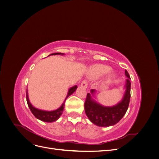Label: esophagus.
<instances>
[{"label": "esophagus", "mask_w": 159, "mask_h": 159, "mask_svg": "<svg viewBox=\"0 0 159 159\" xmlns=\"http://www.w3.org/2000/svg\"><path fill=\"white\" fill-rule=\"evenodd\" d=\"M81 87L84 88H87V87H88V81H87V80L82 81V82L81 83Z\"/></svg>", "instance_id": "esophagus-1"}]
</instances>
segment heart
<instances>
[{
	"label": "heart",
	"mask_w": 159,
	"mask_h": 159,
	"mask_svg": "<svg viewBox=\"0 0 159 159\" xmlns=\"http://www.w3.org/2000/svg\"><path fill=\"white\" fill-rule=\"evenodd\" d=\"M111 71V68L105 65H96L91 68L90 71V75L93 78H99L106 74Z\"/></svg>",
	"instance_id": "1"
}]
</instances>
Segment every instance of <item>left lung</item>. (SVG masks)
<instances>
[{
    "instance_id": "1",
    "label": "left lung",
    "mask_w": 159,
    "mask_h": 159,
    "mask_svg": "<svg viewBox=\"0 0 159 159\" xmlns=\"http://www.w3.org/2000/svg\"><path fill=\"white\" fill-rule=\"evenodd\" d=\"M125 74L127 77L126 80V91L123 100L113 107H103L92 99L89 93L87 94L84 103L85 111L90 121L99 127H109L114 125L121 120L126 113L131 98V81L130 75L125 70ZM91 93L95 92L91 89Z\"/></svg>"
}]
</instances>
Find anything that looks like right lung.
<instances>
[{"label": "right lung", "mask_w": 159, "mask_h": 159, "mask_svg": "<svg viewBox=\"0 0 159 159\" xmlns=\"http://www.w3.org/2000/svg\"><path fill=\"white\" fill-rule=\"evenodd\" d=\"M57 54H61V53H54V54H51L50 55H57ZM77 88H78V87H77V85H75V86H74V87L71 88L69 89L68 95H67L66 99L68 98L71 94H72L74 92L75 89H77ZM26 96L27 103H28V107H29V108L31 111V112L37 119L41 120V121H42L49 122V123L55 121H56L57 119H59V117L61 116V115L62 114V112H63V110H64V103L61 105V106L59 109H57L54 110V111H46L38 109L32 106V104L29 102V99H28L27 89H26Z\"/></svg>", "instance_id": "obj_1"}]
</instances>
